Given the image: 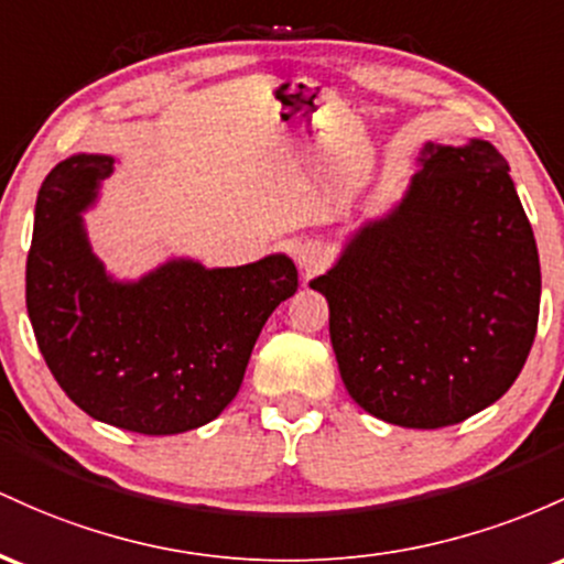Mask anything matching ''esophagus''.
Segmentation results:
<instances>
[{
	"label": "esophagus",
	"mask_w": 564,
	"mask_h": 564,
	"mask_svg": "<svg viewBox=\"0 0 564 564\" xmlns=\"http://www.w3.org/2000/svg\"><path fill=\"white\" fill-rule=\"evenodd\" d=\"M327 263V252L319 242H306L299 250V265L303 274H316Z\"/></svg>",
	"instance_id": "1"
}]
</instances>
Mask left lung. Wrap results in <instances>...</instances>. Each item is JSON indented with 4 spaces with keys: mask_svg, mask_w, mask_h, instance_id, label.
<instances>
[{
    "mask_svg": "<svg viewBox=\"0 0 564 564\" xmlns=\"http://www.w3.org/2000/svg\"><path fill=\"white\" fill-rule=\"evenodd\" d=\"M423 154L394 213L312 282L351 400L404 429L453 426L501 400L541 306L535 237L496 145Z\"/></svg>",
    "mask_w": 564,
    "mask_h": 564,
    "instance_id": "obj_1",
    "label": "left lung"
}]
</instances>
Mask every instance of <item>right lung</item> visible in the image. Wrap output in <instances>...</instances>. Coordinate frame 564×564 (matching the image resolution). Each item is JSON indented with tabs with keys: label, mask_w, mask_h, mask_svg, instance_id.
Segmentation results:
<instances>
[{
	"label": "right lung",
	"mask_w": 564,
	"mask_h": 564,
	"mask_svg": "<svg viewBox=\"0 0 564 564\" xmlns=\"http://www.w3.org/2000/svg\"><path fill=\"white\" fill-rule=\"evenodd\" d=\"M111 156L77 154L44 178L26 308L50 372L77 408L124 432L181 434L237 397L271 312L299 290L288 256L237 269L173 261L141 282L106 276L79 213Z\"/></svg>",
	"instance_id": "right-lung-1"
}]
</instances>
